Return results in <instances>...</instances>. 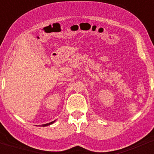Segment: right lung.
I'll return each instance as SVG.
<instances>
[{
	"label": "right lung",
	"instance_id": "right-lung-1",
	"mask_svg": "<svg viewBox=\"0 0 154 154\" xmlns=\"http://www.w3.org/2000/svg\"><path fill=\"white\" fill-rule=\"evenodd\" d=\"M55 122H56V120H54V121L51 122H49V123H47V124H45V125H39V126H41V127H46V126H48V125H52L53 123H54Z\"/></svg>",
	"mask_w": 154,
	"mask_h": 154
}]
</instances>
